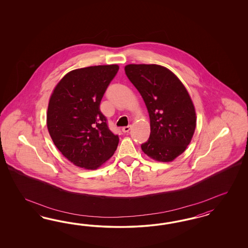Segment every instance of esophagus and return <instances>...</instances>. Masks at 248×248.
<instances>
[{
	"label": "esophagus",
	"instance_id": "1",
	"mask_svg": "<svg viewBox=\"0 0 248 248\" xmlns=\"http://www.w3.org/2000/svg\"><path fill=\"white\" fill-rule=\"evenodd\" d=\"M131 130V125H127V126H124V127H123L122 129V131L124 132V133H128L129 131Z\"/></svg>",
	"mask_w": 248,
	"mask_h": 248
}]
</instances>
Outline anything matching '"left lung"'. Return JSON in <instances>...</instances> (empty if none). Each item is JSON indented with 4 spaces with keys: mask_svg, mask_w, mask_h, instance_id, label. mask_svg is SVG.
<instances>
[{
    "mask_svg": "<svg viewBox=\"0 0 248 248\" xmlns=\"http://www.w3.org/2000/svg\"><path fill=\"white\" fill-rule=\"evenodd\" d=\"M125 74L142 95L151 133L141 148L159 162H171L191 142L196 125L195 106L180 80L157 64H128Z\"/></svg>",
    "mask_w": 248,
    "mask_h": 248,
    "instance_id": "8db88e82",
    "label": "left lung"
}]
</instances>
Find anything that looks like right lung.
<instances>
[{
	"label": "right lung",
	"instance_id": "1",
	"mask_svg": "<svg viewBox=\"0 0 248 248\" xmlns=\"http://www.w3.org/2000/svg\"><path fill=\"white\" fill-rule=\"evenodd\" d=\"M119 70L117 64L71 71L49 101L47 128L55 146L74 165L94 170L112 157L119 143L100 111L101 100Z\"/></svg>",
	"mask_w": 248,
	"mask_h": 248
}]
</instances>
